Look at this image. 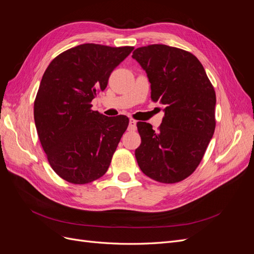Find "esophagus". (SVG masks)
Here are the masks:
<instances>
[{
    "instance_id": "esophagus-1",
    "label": "esophagus",
    "mask_w": 254,
    "mask_h": 254,
    "mask_svg": "<svg viewBox=\"0 0 254 254\" xmlns=\"http://www.w3.org/2000/svg\"><path fill=\"white\" fill-rule=\"evenodd\" d=\"M135 128H136V121H134L133 119H130L129 120L128 129L129 130H135Z\"/></svg>"
}]
</instances>
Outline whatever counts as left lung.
<instances>
[{"label": "left lung", "mask_w": 254, "mask_h": 254, "mask_svg": "<svg viewBox=\"0 0 254 254\" xmlns=\"http://www.w3.org/2000/svg\"><path fill=\"white\" fill-rule=\"evenodd\" d=\"M132 58L147 74L152 101L165 106L157 131L137 122V164L153 180L179 182L194 173L214 134V88L200 61L187 51L151 44L134 50Z\"/></svg>", "instance_id": "left-lung-1"}]
</instances>
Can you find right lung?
I'll list each match as a JSON object with an SVG mask.
<instances>
[{
	"label": "right lung",
	"mask_w": 254,
	"mask_h": 254,
	"mask_svg": "<svg viewBox=\"0 0 254 254\" xmlns=\"http://www.w3.org/2000/svg\"><path fill=\"white\" fill-rule=\"evenodd\" d=\"M132 50L80 44L45 70L34 104L35 124L50 165L64 180L86 184L108 170L129 119L91 110V102Z\"/></svg>",
	"instance_id": "obj_1"
}]
</instances>
